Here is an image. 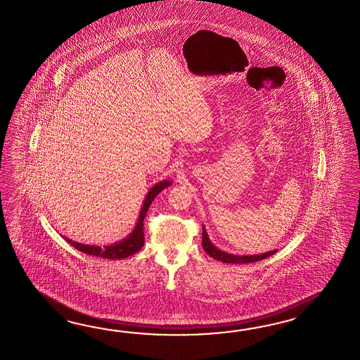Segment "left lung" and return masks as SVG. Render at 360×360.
I'll list each match as a JSON object with an SVG mask.
<instances>
[{
    "mask_svg": "<svg viewBox=\"0 0 360 360\" xmlns=\"http://www.w3.org/2000/svg\"><path fill=\"white\" fill-rule=\"evenodd\" d=\"M202 248L210 257L221 261V262H226V264H250V262H257V261L270 257L274 253H277V249L276 250H270V252H266V253H261V255H247V256H244V255L239 256V255H232V253L223 252L221 249L217 248L210 241L205 226H202Z\"/></svg>",
    "mask_w": 360,
    "mask_h": 360,
    "instance_id": "1",
    "label": "left lung"
}]
</instances>
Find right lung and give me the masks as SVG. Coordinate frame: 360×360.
I'll return each mask as SVG.
<instances>
[{"instance_id":"1","label":"right lung","mask_w":360,"mask_h":360,"mask_svg":"<svg viewBox=\"0 0 360 360\" xmlns=\"http://www.w3.org/2000/svg\"><path fill=\"white\" fill-rule=\"evenodd\" d=\"M171 184H172V181L163 180V181H159L154 186L150 188V191H148L146 197H145V201L142 203V207H141V212H139L136 227L133 229V231L130 232L125 239L116 241V243L110 244V245H103V247H101V245H95V244L91 245V244H83V243L73 241V240L65 238V236H63V238L72 247L81 250V252L86 253V255H90V256L110 258V259H121V258L129 257L131 255L137 253L139 249L142 248L143 244H145L143 219H145V215L148 212L150 205L154 201V198L157 197L158 194L160 193L163 189H166L167 186H169Z\"/></svg>"}]
</instances>
